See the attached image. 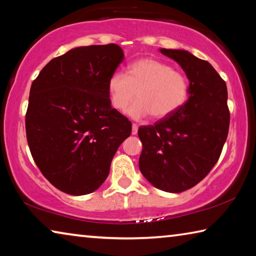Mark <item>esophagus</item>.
Instances as JSON below:
<instances>
[{
  "label": "esophagus",
  "instance_id": "34e87169",
  "mask_svg": "<svg viewBox=\"0 0 256 256\" xmlns=\"http://www.w3.org/2000/svg\"><path fill=\"white\" fill-rule=\"evenodd\" d=\"M136 133H138V125L132 124V134H133V136H136Z\"/></svg>",
  "mask_w": 256,
  "mask_h": 256
}]
</instances>
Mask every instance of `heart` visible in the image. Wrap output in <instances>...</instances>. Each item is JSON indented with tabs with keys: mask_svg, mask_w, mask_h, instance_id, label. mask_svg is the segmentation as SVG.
Returning a JSON list of instances; mask_svg holds the SVG:
<instances>
[{
	"mask_svg": "<svg viewBox=\"0 0 256 256\" xmlns=\"http://www.w3.org/2000/svg\"><path fill=\"white\" fill-rule=\"evenodd\" d=\"M107 92L112 108L120 112L128 110L134 98L138 100L130 110L134 118L151 115L154 120L172 116L185 105L190 82L183 72L162 60L138 58L130 64L128 74L115 72L107 82Z\"/></svg>",
	"mask_w": 256,
	"mask_h": 256,
	"instance_id": "obj_1",
	"label": "heart"
}]
</instances>
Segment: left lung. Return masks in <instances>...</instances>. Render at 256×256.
I'll use <instances>...</instances> for the list:
<instances>
[{
  "mask_svg": "<svg viewBox=\"0 0 256 256\" xmlns=\"http://www.w3.org/2000/svg\"><path fill=\"white\" fill-rule=\"evenodd\" d=\"M160 52L186 73L188 99L170 118L138 128V167L154 188L180 193L200 183L222 154L230 120L227 86L209 62L190 52Z\"/></svg>",
  "mask_w": 256,
  "mask_h": 256,
  "instance_id": "obj_1",
  "label": "left lung"
}]
</instances>
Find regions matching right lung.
Returning a JSON list of instances; mask_svg holds the SVG:
<instances>
[{"mask_svg":"<svg viewBox=\"0 0 256 256\" xmlns=\"http://www.w3.org/2000/svg\"><path fill=\"white\" fill-rule=\"evenodd\" d=\"M116 44L76 47L46 64L30 88L26 133L52 185L71 196L96 190L132 124L112 108L110 76L123 62Z\"/></svg>","mask_w":256,"mask_h":256,"instance_id":"add662e5","label":"right lung"}]
</instances>
